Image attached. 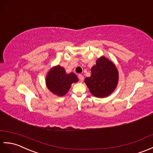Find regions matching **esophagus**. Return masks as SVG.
Masks as SVG:
<instances>
[{"instance_id":"obj_1","label":"esophagus","mask_w":153,"mask_h":153,"mask_svg":"<svg viewBox=\"0 0 153 153\" xmlns=\"http://www.w3.org/2000/svg\"><path fill=\"white\" fill-rule=\"evenodd\" d=\"M78 76H79V79L80 80V81H82V80H84V76L82 75V74H79V75H78Z\"/></svg>"}]
</instances>
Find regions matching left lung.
I'll use <instances>...</instances> for the list:
<instances>
[{
    "label": "left lung",
    "instance_id": "obj_1",
    "mask_svg": "<svg viewBox=\"0 0 153 153\" xmlns=\"http://www.w3.org/2000/svg\"><path fill=\"white\" fill-rule=\"evenodd\" d=\"M91 76L84 82L90 93L97 97L109 96L116 88L118 81V72L114 64L104 56L97 60L91 69Z\"/></svg>",
    "mask_w": 153,
    "mask_h": 153
}]
</instances>
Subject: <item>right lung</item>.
<instances>
[{"label": "right lung", "mask_w": 153, "mask_h": 153, "mask_svg": "<svg viewBox=\"0 0 153 153\" xmlns=\"http://www.w3.org/2000/svg\"><path fill=\"white\" fill-rule=\"evenodd\" d=\"M78 80L75 74H67L63 67L57 65L49 71L46 76V84L51 92L58 96H63L68 92L72 83L77 82Z\"/></svg>", "instance_id": "1"}]
</instances>
